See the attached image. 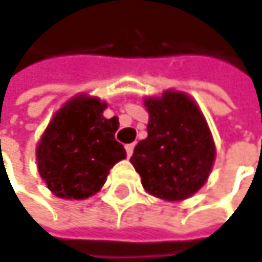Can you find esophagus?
<instances>
[{"label": "esophagus", "instance_id": "34e87169", "mask_svg": "<svg viewBox=\"0 0 262 262\" xmlns=\"http://www.w3.org/2000/svg\"><path fill=\"white\" fill-rule=\"evenodd\" d=\"M133 148H135V144H127L126 145V153H127V157H130L133 155Z\"/></svg>", "mask_w": 262, "mask_h": 262}]
</instances>
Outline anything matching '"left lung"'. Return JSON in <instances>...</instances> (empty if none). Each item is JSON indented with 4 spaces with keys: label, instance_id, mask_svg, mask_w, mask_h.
<instances>
[{
    "label": "left lung",
    "instance_id": "obj_1",
    "mask_svg": "<svg viewBox=\"0 0 262 262\" xmlns=\"http://www.w3.org/2000/svg\"><path fill=\"white\" fill-rule=\"evenodd\" d=\"M148 136L138 142L132 165L144 189L165 201L196 193L210 176L216 147L196 103L181 91L147 97Z\"/></svg>",
    "mask_w": 262,
    "mask_h": 262
}]
</instances>
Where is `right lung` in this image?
<instances>
[{
    "label": "right lung",
    "instance_id": "1",
    "mask_svg": "<svg viewBox=\"0 0 262 262\" xmlns=\"http://www.w3.org/2000/svg\"><path fill=\"white\" fill-rule=\"evenodd\" d=\"M105 102L81 94L57 111L37 144L40 177L58 198L85 200L105 184L109 169L126 159L115 141L118 118H105Z\"/></svg>",
    "mask_w": 262,
    "mask_h": 262
}]
</instances>
